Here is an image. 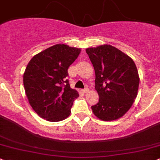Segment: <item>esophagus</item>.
<instances>
[{
  "label": "esophagus",
  "mask_w": 160,
  "mask_h": 160,
  "mask_svg": "<svg viewBox=\"0 0 160 160\" xmlns=\"http://www.w3.org/2000/svg\"><path fill=\"white\" fill-rule=\"evenodd\" d=\"M82 91L84 93H87V92H88V91H89V89H88V87H86V88H85L83 90H82Z\"/></svg>",
  "instance_id": "1"
}]
</instances>
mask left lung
I'll list each match as a JSON object with an SVG mask.
<instances>
[{
  "instance_id": "1",
  "label": "left lung",
  "mask_w": 160,
  "mask_h": 160,
  "mask_svg": "<svg viewBox=\"0 0 160 160\" xmlns=\"http://www.w3.org/2000/svg\"><path fill=\"white\" fill-rule=\"evenodd\" d=\"M86 53L95 69V88L99 96L92 112L103 121L121 118L137 96L139 77L134 62L108 44L87 48Z\"/></svg>"
}]
</instances>
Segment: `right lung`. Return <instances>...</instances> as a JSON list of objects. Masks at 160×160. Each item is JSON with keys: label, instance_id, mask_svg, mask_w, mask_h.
<instances>
[{"label": "right lung", "instance_id": "right-lung-1", "mask_svg": "<svg viewBox=\"0 0 160 160\" xmlns=\"http://www.w3.org/2000/svg\"><path fill=\"white\" fill-rule=\"evenodd\" d=\"M80 48L56 44L34 55L23 77L29 103L36 113L50 122L68 117L78 92L70 88L68 68Z\"/></svg>", "mask_w": 160, "mask_h": 160}]
</instances>
